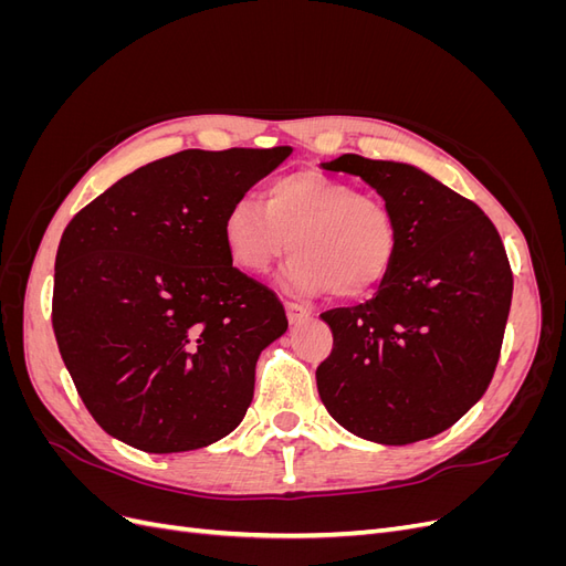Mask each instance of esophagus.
<instances>
[{
    "mask_svg": "<svg viewBox=\"0 0 566 566\" xmlns=\"http://www.w3.org/2000/svg\"><path fill=\"white\" fill-rule=\"evenodd\" d=\"M285 314H287L290 323H302V321H310L314 316L310 306H304L302 302H285Z\"/></svg>",
    "mask_w": 566,
    "mask_h": 566,
    "instance_id": "esophagus-1",
    "label": "esophagus"
}]
</instances>
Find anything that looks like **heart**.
Listing matches in <instances>:
<instances>
[{
	"label": "heart",
	"mask_w": 566,
	"mask_h": 566,
	"mask_svg": "<svg viewBox=\"0 0 566 566\" xmlns=\"http://www.w3.org/2000/svg\"><path fill=\"white\" fill-rule=\"evenodd\" d=\"M233 264L260 276L293 248L283 281L297 293L339 300L378 290L399 254V224L385 198L318 169L273 179L264 202L238 198L224 214Z\"/></svg>",
	"instance_id": "obj_1"
}]
</instances>
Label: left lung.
Here are the masks:
<instances>
[{
    "label": "left lung",
    "instance_id": "1",
    "mask_svg": "<svg viewBox=\"0 0 566 566\" xmlns=\"http://www.w3.org/2000/svg\"><path fill=\"white\" fill-rule=\"evenodd\" d=\"M387 200L399 254L378 295L321 314L333 352L316 368L323 406L349 432L401 447L449 430L499 366L512 269L479 205L418 167L345 153L323 163Z\"/></svg>",
    "mask_w": 566,
    "mask_h": 566
}]
</instances>
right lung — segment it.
Instances as JSON below:
<instances>
[{
	"mask_svg": "<svg viewBox=\"0 0 566 566\" xmlns=\"http://www.w3.org/2000/svg\"><path fill=\"white\" fill-rule=\"evenodd\" d=\"M293 148H188L113 184L65 227L51 323L80 399L148 453L202 449L241 424L260 352L287 318L238 271L224 214Z\"/></svg>",
	"mask_w": 566,
	"mask_h": 566,
	"instance_id": "add662e5",
	"label": "right lung"
}]
</instances>
